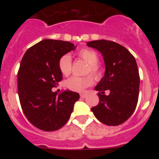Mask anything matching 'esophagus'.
I'll return each instance as SVG.
<instances>
[{
  "instance_id": "obj_1",
  "label": "esophagus",
  "mask_w": 159,
  "mask_h": 159,
  "mask_svg": "<svg viewBox=\"0 0 159 159\" xmlns=\"http://www.w3.org/2000/svg\"><path fill=\"white\" fill-rule=\"evenodd\" d=\"M80 97H82V98H86V97H87V95H86V94H81V95H80Z\"/></svg>"
}]
</instances>
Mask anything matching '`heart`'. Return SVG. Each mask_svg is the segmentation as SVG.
Masks as SVG:
<instances>
[{
	"instance_id": "heart-1",
	"label": "heart",
	"mask_w": 159,
	"mask_h": 159,
	"mask_svg": "<svg viewBox=\"0 0 159 159\" xmlns=\"http://www.w3.org/2000/svg\"><path fill=\"white\" fill-rule=\"evenodd\" d=\"M79 57L88 63L87 73L91 74L95 78H99L102 76V71L99 65V57L97 53L91 49H82L78 53ZM58 67L62 74L68 76L72 72V58L69 54L63 55L59 59ZM93 78L92 76L87 77H72L66 82V86L69 90L77 92H83L86 88L91 87L93 84Z\"/></svg>"
}]
</instances>
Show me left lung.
Wrapping results in <instances>:
<instances>
[{
    "mask_svg": "<svg viewBox=\"0 0 159 159\" xmlns=\"http://www.w3.org/2000/svg\"><path fill=\"white\" fill-rule=\"evenodd\" d=\"M87 45L102 53L106 67L104 77L95 87L99 92V104L91 110L102 123L119 125L130 117L138 103L140 80L135 58L113 41L94 40Z\"/></svg>",
    "mask_w": 159,
    "mask_h": 159,
    "instance_id": "obj_1",
    "label": "left lung"
}]
</instances>
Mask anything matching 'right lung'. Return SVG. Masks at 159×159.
Listing matches in <instances>:
<instances>
[{
  "instance_id": "add662e5",
  "label": "right lung",
  "mask_w": 159,
  "mask_h": 159,
  "mask_svg": "<svg viewBox=\"0 0 159 159\" xmlns=\"http://www.w3.org/2000/svg\"><path fill=\"white\" fill-rule=\"evenodd\" d=\"M76 46L70 42L43 39L26 51L18 71V94L28 120L43 131L62 128L69 120L79 94L69 90L52 92L62 74L61 57Z\"/></svg>"
}]
</instances>
